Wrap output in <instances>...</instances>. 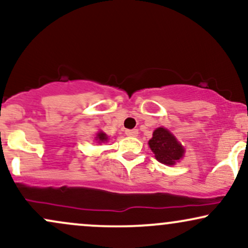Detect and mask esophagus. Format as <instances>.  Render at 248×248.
Here are the masks:
<instances>
[{"mask_svg": "<svg viewBox=\"0 0 248 248\" xmlns=\"http://www.w3.org/2000/svg\"><path fill=\"white\" fill-rule=\"evenodd\" d=\"M138 134H139L138 129H127L126 130L127 136H138Z\"/></svg>", "mask_w": 248, "mask_h": 248, "instance_id": "obj_1", "label": "esophagus"}]
</instances>
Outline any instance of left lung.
Returning <instances> with one entry per match:
<instances>
[{
  "instance_id": "1",
  "label": "left lung",
  "mask_w": 248,
  "mask_h": 248,
  "mask_svg": "<svg viewBox=\"0 0 248 248\" xmlns=\"http://www.w3.org/2000/svg\"><path fill=\"white\" fill-rule=\"evenodd\" d=\"M149 147L155 154L156 160L167 166H173L183 156L184 149L175 136L166 128H157L153 133Z\"/></svg>"
}]
</instances>
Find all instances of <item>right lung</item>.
Segmentation results:
<instances>
[{
  "label": "right lung",
  "instance_id": "1",
  "mask_svg": "<svg viewBox=\"0 0 248 248\" xmlns=\"http://www.w3.org/2000/svg\"><path fill=\"white\" fill-rule=\"evenodd\" d=\"M98 140L101 141V142L106 141V140H107L106 134H105V133H99V134H98Z\"/></svg>",
  "mask_w": 248,
  "mask_h": 248
}]
</instances>
